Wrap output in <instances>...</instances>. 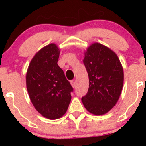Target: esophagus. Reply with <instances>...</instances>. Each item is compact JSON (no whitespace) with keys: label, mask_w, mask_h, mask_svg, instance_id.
<instances>
[{"label":"esophagus","mask_w":146,"mask_h":146,"mask_svg":"<svg viewBox=\"0 0 146 146\" xmlns=\"http://www.w3.org/2000/svg\"><path fill=\"white\" fill-rule=\"evenodd\" d=\"M76 82H77V81L75 79H74V80H71V86L73 87V88H74V87L75 86V85H76Z\"/></svg>","instance_id":"esophagus-1"}]
</instances>
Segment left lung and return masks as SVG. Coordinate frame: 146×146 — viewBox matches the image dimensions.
<instances>
[{
	"label": "left lung",
	"mask_w": 146,
	"mask_h": 146,
	"mask_svg": "<svg viewBox=\"0 0 146 146\" xmlns=\"http://www.w3.org/2000/svg\"><path fill=\"white\" fill-rule=\"evenodd\" d=\"M89 79L86 95L82 98L90 113L102 115L116 104L123 84V70L115 52L100 43L88 47L83 60Z\"/></svg>",
	"instance_id": "1"
}]
</instances>
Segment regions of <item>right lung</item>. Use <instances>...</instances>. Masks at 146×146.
<instances>
[{"mask_svg":"<svg viewBox=\"0 0 146 146\" xmlns=\"http://www.w3.org/2000/svg\"><path fill=\"white\" fill-rule=\"evenodd\" d=\"M60 50L50 44L40 50L30 62L26 84L33 106L43 117L57 119L68 109L73 88L58 66Z\"/></svg>","mask_w":146,"mask_h":146,"instance_id":"add662e5","label":"right lung"}]
</instances>
